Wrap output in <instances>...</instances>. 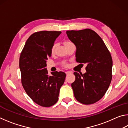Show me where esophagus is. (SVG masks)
<instances>
[{
	"instance_id": "34e87169",
	"label": "esophagus",
	"mask_w": 128,
	"mask_h": 128,
	"mask_svg": "<svg viewBox=\"0 0 128 128\" xmlns=\"http://www.w3.org/2000/svg\"><path fill=\"white\" fill-rule=\"evenodd\" d=\"M66 75H68V74H70V73H72V72H70V71H66Z\"/></svg>"
}]
</instances>
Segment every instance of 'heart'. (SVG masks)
<instances>
[{"label":"heart","mask_w":128,"mask_h":128,"mask_svg":"<svg viewBox=\"0 0 128 128\" xmlns=\"http://www.w3.org/2000/svg\"><path fill=\"white\" fill-rule=\"evenodd\" d=\"M72 43L71 42H70V41H65V42H64V46H66H66H68V45L72 44ZM56 44H54L52 47V48H51V52L52 53H54V51H55V49H56ZM64 66H66V63H64Z\"/></svg>","instance_id":"1"}]
</instances>
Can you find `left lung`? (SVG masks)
Listing matches in <instances>:
<instances>
[{"label": "left lung", "instance_id": "8db88e82", "mask_svg": "<svg viewBox=\"0 0 128 128\" xmlns=\"http://www.w3.org/2000/svg\"><path fill=\"white\" fill-rule=\"evenodd\" d=\"M68 38L76 47V62L86 64V72H74L71 84L75 98L84 104L96 103L104 95L111 84L112 59L109 50L96 32L90 29L68 30Z\"/></svg>", "mask_w": 128, "mask_h": 128}]
</instances>
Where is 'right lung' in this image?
Listing matches in <instances>:
<instances>
[{
  "mask_svg": "<svg viewBox=\"0 0 128 128\" xmlns=\"http://www.w3.org/2000/svg\"><path fill=\"white\" fill-rule=\"evenodd\" d=\"M61 32L40 31L28 39L19 60L21 83L34 102L48 107L57 102L60 88L66 74L62 72H52L49 76L46 60L51 55V48Z\"/></svg>",
  "mask_w": 128,
  "mask_h": 128,
  "instance_id": "obj_1",
  "label": "right lung"
}]
</instances>
